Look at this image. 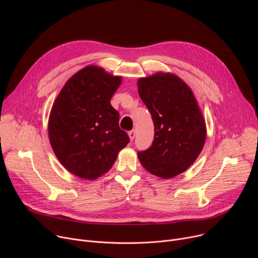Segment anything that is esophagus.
<instances>
[{"label": "esophagus", "instance_id": "34e87169", "mask_svg": "<svg viewBox=\"0 0 258 258\" xmlns=\"http://www.w3.org/2000/svg\"><path fill=\"white\" fill-rule=\"evenodd\" d=\"M128 137H130V139H131V141H133V140L135 139V137H136V132H135V130L128 132Z\"/></svg>", "mask_w": 258, "mask_h": 258}]
</instances>
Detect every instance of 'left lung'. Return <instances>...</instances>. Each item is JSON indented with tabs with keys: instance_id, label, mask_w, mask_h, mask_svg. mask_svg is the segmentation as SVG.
Here are the masks:
<instances>
[{
	"instance_id": "8db88e82",
	"label": "left lung",
	"mask_w": 258,
	"mask_h": 258,
	"mask_svg": "<svg viewBox=\"0 0 258 258\" xmlns=\"http://www.w3.org/2000/svg\"><path fill=\"white\" fill-rule=\"evenodd\" d=\"M138 92L154 122L150 148L138 152L145 169L162 178L190 167L206 139V125L188 85L172 73L158 72L138 81Z\"/></svg>"
}]
</instances>
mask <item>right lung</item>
<instances>
[{"label": "right lung", "mask_w": 258, "mask_h": 258, "mask_svg": "<svg viewBox=\"0 0 258 258\" xmlns=\"http://www.w3.org/2000/svg\"><path fill=\"white\" fill-rule=\"evenodd\" d=\"M121 84L98 66H87L72 76L56 98L49 117V139L61 164L82 178L107 172L128 144L119 127V113L111 104Z\"/></svg>", "instance_id": "obj_1"}]
</instances>
